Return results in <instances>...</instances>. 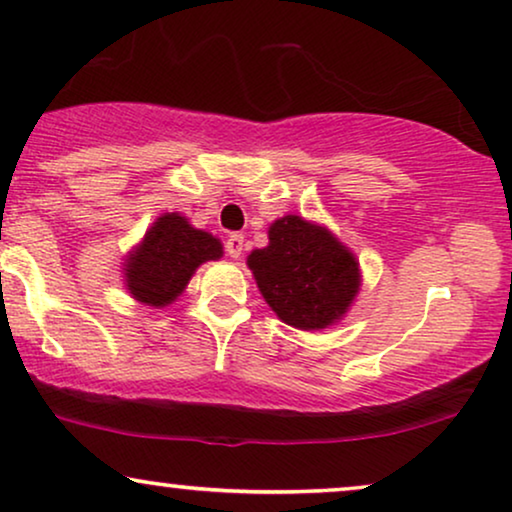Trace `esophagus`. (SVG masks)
I'll return each mask as SVG.
<instances>
[{
    "mask_svg": "<svg viewBox=\"0 0 512 512\" xmlns=\"http://www.w3.org/2000/svg\"><path fill=\"white\" fill-rule=\"evenodd\" d=\"M242 249H244V237L242 235H230L226 240V251L230 258H240L242 256Z\"/></svg>",
    "mask_w": 512,
    "mask_h": 512,
    "instance_id": "obj_1",
    "label": "esophagus"
}]
</instances>
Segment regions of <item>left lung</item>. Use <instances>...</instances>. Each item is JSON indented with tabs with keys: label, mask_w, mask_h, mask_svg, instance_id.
<instances>
[{
	"label": "left lung",
	"mask_w": 512,
	"mask_h": 512,
	"mask_svg": "<svg viewBox=\"0 0 512 512\" xmlns=\"http://www.w3.org/2000/svg\"><path fill=\"white\" fill-rule=\"evenodd\" d=\"M270 244L249 254L265 303L289 326L314 331L347 312L359 291V263L326 228L300 216L270 226Z\"/></svg>",
	"instance_id": "1"
}]
</instances>
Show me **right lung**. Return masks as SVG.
I'll return each mask as SVG.
<instances>
[{"instance_id":"obj_1","label":"right lung","mask_w":512,"mask_h":512,"mask_svg":"<svg viewBox=\"0 0 512 512\" xmlns=\"http://www.w3.org/2000/svg\"><path fill=\"white\" fill-rule=\"evenodd\" d=\"M223 254L221 242L195 230L184 216L165 214L153 223L144 242L125 263V282L132 296L151 307L170 305L195 268Z\"/></svg>"}]
</instances>
